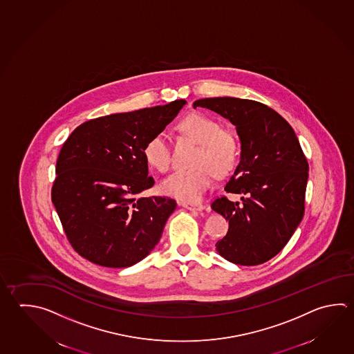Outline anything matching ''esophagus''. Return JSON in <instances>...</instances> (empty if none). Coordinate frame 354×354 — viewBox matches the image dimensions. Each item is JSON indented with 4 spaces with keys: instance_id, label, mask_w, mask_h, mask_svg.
<instances>
[{
    "instance_id": "esophagus-1",
    "label": "esophagus",
    "mask_w": 354,
    "mask_h": 354,
    "mask_svg": "<svg viewBox=\"0 0 354 354\" xmlns=\"http://www.w3.org/2000/svg\"><path fill=\"white\" fill-rule=\"evenodd\" d=\"M181 207H185L187 210H203L204 205L201 203H193V201H183Z\"/></svg>"
}]
</instances>
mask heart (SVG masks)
Here are the masks:
<instances>
[{
	"mask_svg": "<svg viewBox=\"0 0 354 354\" xmlns=\"http://www.w3.org/2000/svg\"><path fill=\"white\" fill-rule=\"evenodd\" d=\"M179 129L198 142L193 161L196 167L174 173L162 181L161 189L179 201L194 203L212 185L214 174L224 175L233 169L239 155V142L234 133L204 113L187 115L180 121ZM142 153L155 170L167 173L170 169L171 153L165 133H153L144 145Z\"/></svg>",
	"mask_w": 354,
	"mask_h": 354,
	"instance_id": "heart-1",
	"label": "heart"
}]
</instances>
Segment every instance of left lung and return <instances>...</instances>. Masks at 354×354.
<instances>
[{
  "mask_svg": "<svg viewBox=\"0 0 354 354\" xmlns=\"http://www.w3.org/2000/svg\"><path fill=\"white\" fill-rule=\"evenodd\" d=\"M235 125L241 161L212 209L229 221L227 233L215 244L227 261L258 266L286 247L304 215L308 161L293 127L273 109L238 97L196 100Z\"/></svg>",
  "mask_w": 354,
  "mask_h": 354,
  "instance_id": "left-lung-1",
  "label": "left lung"
}]
</instances>
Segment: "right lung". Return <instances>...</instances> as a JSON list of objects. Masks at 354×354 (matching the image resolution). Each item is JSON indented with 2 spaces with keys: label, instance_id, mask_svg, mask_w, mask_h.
I'll list each match as a JSON object with an SVG mask.
<instances>
[{
  "label": "right lung",
  "instance_id": "add662e5",
  "mask_svg": "<svg viewBox=\"0 0 354 354\" xmlns=\"http://www.w3.org/2000/svg\"><path fill=\"white\" fill-rule=\"evenodd\" d=\"M185 104L101 116L81 124L64 142L51 199L70 244L87 261L131 267L160 241L176 203L139 196L155 183L142 149Z\"/></svg>",
  "mask_w": 354,
  "mask_h": 354
}]
</instances>
